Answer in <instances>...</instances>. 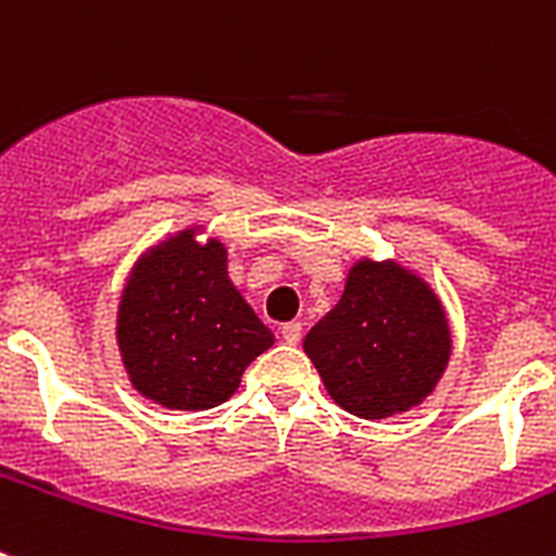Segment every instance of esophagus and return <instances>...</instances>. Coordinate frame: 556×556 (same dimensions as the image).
I'll return each mask as SVG.
<instances>
[{"label":"esophagus","mask_w":556,"mask_h":556,"mask_svg":"<svg viewBox=\"0 0 556 556\" xmlns=\"http://www.w3.org/2000/svg\"><path fill=\"white\" fill-rule=\"evenodd\" d=\"M279 334H282V340H286V343L296 346V343H300V338H303V326L294 320L282 323V326H279Z\"/></svg>","instance_id":"34e87169"}]
</instances>
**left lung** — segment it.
<instances>
[{
	"label": "left lung",
	"mask_w": 556,
	"mask_h": 556,
	"mask_svg": "<svg viewBox=\"0 0 556 556\" xmlns=\"http://www.w3.org/2000/svg\"><path fill=\"white\" fill-rule=\"evenodd\" d=\"M305 355L346 413L389 418L430 395L453 338L432 288L397 262L357 260L338 305L303 340Z\"/></svg>",
	"instance_id": "1"
}]
</instances>
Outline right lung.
<instances>
[{"instance_id": "1", "label": "right lung", "mask_w": 556, "mask_h": 556, "mask_svg": "<svg viewBox=\"0 0 556 556\" xmlns=\"http://www.w3.org/2000/svg\"><path fill=\"white\" fill-rule=\"evenodd\" d=\"M199 227L143 253L117 305V346L143 397L167 409L225 404L274 334L227 277L218 239L195 242Z\"/></svg>"}]
</instances>
